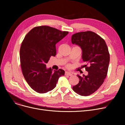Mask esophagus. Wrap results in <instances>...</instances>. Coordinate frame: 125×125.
Wrapping results in <instances>:
<instances>
[{"label":"esophagus","instance_id":"34e87169","mask_svg":"<svg viewBox=\"0 0 125 125\" xmlns=\"http://www.w3.org/2000/svg\"><path fill=\"white\" fill-rule=\"evenodd\" d=\"M65 75H69V76H72L73 75V74H72V73H69V72H65Z\"/></svg>","mask_w":125,"mask_h":125}]
</instances>
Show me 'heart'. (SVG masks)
I'll list each match as a JSON object with an SVG mask.
<instances>
[{"label": "heart", "instance_id": "heart-1", "mask_svg": "<svg viewBox=\"0 0 125 125\" xmlns=\"http://www.w3.org/2000/svg\"><path fill=\"white\" fill-rule=\"evenodd\" d=\"M67 67H70V65H69V64L67 65Z\"/></svg>", "mask_w": 125, "mask_h": 125}]
</instances>
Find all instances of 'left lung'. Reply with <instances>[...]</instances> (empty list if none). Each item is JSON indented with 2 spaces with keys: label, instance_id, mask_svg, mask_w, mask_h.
I'll use <instances>...</instances> for the list:
<instances>
[{
  "label": "left lung",
  "instance_id": "8db88e82",
  "mask_svg": "<svg viewBox=\"0 0 125 125\" xmlns=\"http://www.w3.org/2000/svg\"><path fill=\"white\" fill-rule=\"evenodd\" d=\"M71 42L80 47L87 75H77L79 83L73 87L75 93L81 96L94 93L106 77L110 60L107 46L104 39L95 32L88 31L73 35Z\"/></svg>",
  "mask_w": 125,
  "mask_h": 125
}]
</instances>
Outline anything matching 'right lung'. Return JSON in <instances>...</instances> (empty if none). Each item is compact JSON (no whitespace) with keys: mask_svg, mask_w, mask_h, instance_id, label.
<instances>
[{"mask_svg":"<svg viewBox=\"0 0 125 125\" xmlns=\"http://www.w3.org/2000/svg\"><path fill=\"white\" fill-rule=\"evenodd\" d=\"M68 33L47 26L36 27L25 36L22 42L20 57L22 73L29 86L39 93L54 89L64 70L47 68L51 56L56 55V44Z\"/></svg>","mask_w":125,"mask_h":125,"instance_id":"add662e5","label":"right lung"}]
</instances>
